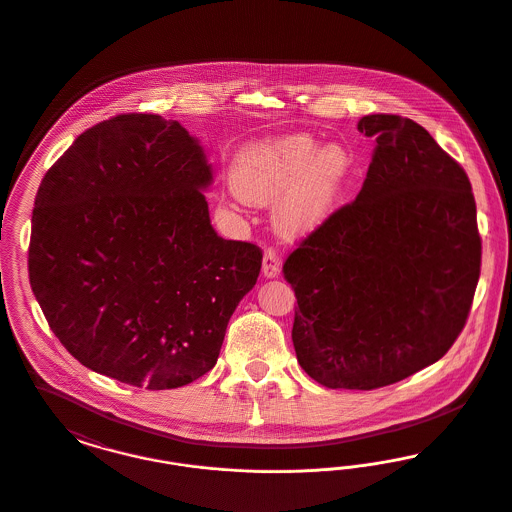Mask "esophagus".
<instances>
[{
    "instance_id": "obj_1",
    "label": "esophagus",
    "mask_w": 512,
    "mask_h": 512,
    "mask_svg": "<svg viewBox=\"0 0 512 512\" xmlns=\"http://www.w3.org/2000/svg\"><path fill=\"white\" fill-rule=\"evenodd\" d=\"M280 265H282V259H280V253L274 249V247H268L265 251V257H263V272L267 278H274L280 274Z\"/></svg>"
}]
</instances>
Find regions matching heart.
I'll return each instance as SVG.
<instances>
[{"instance_id":"1","label":"heart","mask_w":512,"mask_h":512,"mask_svg":"<svg viewBox=\"0 0 512 512\" xmlns=\"http://www.w3.org/2000/svg\"><path fill=\"white\" fill-rule=\"evenodd\" d=\"M351 169L353 159L345 147H320L309 134H292L247 147L232 184L249 203L265 205L282 197L276 222L284 232L297 234L330 215Z\"/></svg>"}]
</instances>
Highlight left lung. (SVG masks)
<instances>
[{
	"label": "left lung",
	"mask_w": 512,
	"mask_h": 512,
	"mask_svg": "<svg viewBox=\"0 0 512 512\" xmlns=\"http://www.w3.org/2000/svg\"><path fill=\"white\" fill-rule=\"evenodd\" d=\"M357 128L376 140L361 192L282 267L297 361L332 390H378L439 361L463 332L482 265L463 167L411 119L368 115Z\"/></svg>",
	"instance_id": "left-lung-1"
}]
</instances>
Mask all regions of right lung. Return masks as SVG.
<instances>
[{
	"mask_svg": "<svg viewBox=\"0 0 512 512\" xmlns=\"http://www.w3.org/2000/svg\"><path fill=\"white\" fill-rule=\"evenodd\" d=\"M209 182L188 130L151 113L88 128L46 172L28 276L78 363L146 390L186 386L217 365L263 251L217 236Z\"/></svg>",
	"mask_w": 512,
	"mask_h": 512,
	"instance_id": "obj_1",
	"label": "right lung"
}]
</instances>
